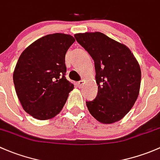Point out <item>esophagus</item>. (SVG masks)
Listing matches in <instances>:
<instances>
[{"mask_svg":"<svg viewBox=\"0 0 160 160\" xmlns=\"http://www.w3.org/2000/svg\"><path fill=\"white\" fill-rule=\"evenodd\" d=\"M84 84H85V82H84L83 80H81V81H79V82H78V86H79V87H82V86H83Z\"/></svg>","mask_w":160,"mask_h":160,"instance_id":"esophagus-1","label":"esophagus"}]
</instances>
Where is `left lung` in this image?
<instances>
[{
	"label": "left lung",
	"instance_id": "8db88e82",
	"mask_svg": "<svg viewBox=\"0 0 160 160\" xmlns=\"http://www.w3.org/2000/svg\"><path fill=\"white\" fill-rule=\"evenodd\" d=\"M75 38L95 63L98 93L86 101L91 115L110 124L126 116L136 102L141 70L131 51L101 32L75 34Z\"/></svg>",
	"mask_w": 160,
	"mask_h": 160
}]
</instances>
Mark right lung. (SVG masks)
<instances>
[{"mask_svg":"<svg viewBox=\"0 0 160 160\" xmlns=\"http://www.w3.org/2000/svg\"><path fill=\"white\" fill-rule=\"evenodd\" d=\"M75 38L69 34H48L29 45L19 57L13 80L24 111L45 120L60 112L73 89L65 78V54Z\"/></svg>","mask_w":160,"mask_h":160,"instance_id":"right-lung-1","label":"right lung"}]
</instances>
